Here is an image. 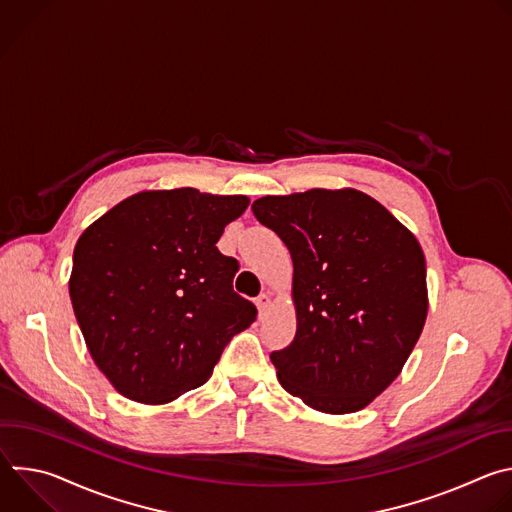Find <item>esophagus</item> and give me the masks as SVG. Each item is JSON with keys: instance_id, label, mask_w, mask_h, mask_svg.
<instances>
[{"instance_id": "1", "label": "esophagus", "mask_w": 512, "mask_h": 512, "mask_svg": "<svg viewBox=\"0 0 512 512\" xmlns=\"http://www.w3.org/2000/svg\"><path fill=\"white\" fill-rule=\"evenodd\" d=\"M255 306H257V310H259V314H263V312L271 306V296H269V294L257 296V298H255Z\"/></svg>"}]
</instances>
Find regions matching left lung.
I'll return each mask as SVG.
<instances>
[{
    "mask_svg": "<svg viewBox=\"0 0 512 512\" xmlns=\"http://www.w3.org/2000/svg\"><path fill=\"white\" fill-rule=\"evenodd\" d=\"M251 210L294 261L298 330L271 352L281 387L322 413L360 411L399 377L427 318L417 239L352 188L263 196Z\"/></svg>",
    "mask_w": 512,
    "mask_h": 512,
    "instance_id": "1",
    "label": "left lung"
}]
</instances>
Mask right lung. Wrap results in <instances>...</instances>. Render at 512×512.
<instances>
[{"instance_id": "obj_1", "label": "right lung", "mask_w": 512, "mask_h": 512, "mask_svg": "<svg viewBox=\"0 0 512 512\" xmlns=\"http://www.w3.org/2000/svg\"><path fill=\"white\" fill-rule=\"evenodd\" d=\"M247 196L145 190L77 241L70 302L101 373L127 399L162 405L206 383L257 308L233 291L237 259L216 249Z\"/></svg>"}]
</instances>
